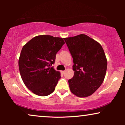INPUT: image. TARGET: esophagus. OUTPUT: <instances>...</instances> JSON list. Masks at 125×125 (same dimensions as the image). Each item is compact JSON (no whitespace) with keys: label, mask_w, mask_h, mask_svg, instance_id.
<instances>
[{"label":"esophagus","mask_w":125,"mask_h":125,"mask_svg":"<svg viewBox=\"0 0 125 125\" xmlns=\"http://www.w3.org/2000/svg\"><path fill=\"white\" fill-rule=\"evenodd\" d=\"M65 72V71H61V73H62V74H64Z\"/></svg>","instance_id":"obj_1"}]
</instances>
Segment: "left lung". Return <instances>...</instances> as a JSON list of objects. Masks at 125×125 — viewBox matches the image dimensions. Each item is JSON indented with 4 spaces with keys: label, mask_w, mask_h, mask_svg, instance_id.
<instances>
[{
    "label": "left lung",
    "mask_w": 125,
    "mask_h": 125,
    "mask_svg": "<svg viewBox=\"0 0 125 125\" xmlns=\"http://www.w3.org/2000/svg\"><path fill=\"white\" fill-rule=\"evenodd\" d=\"M73 60L71 92L78 97L93 94L103 83L107 62L101 44L84 34L64 38Z\"/></svg>",
    "instance_id": "1"
}]
</instances>
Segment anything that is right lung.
I'll return each instance as SVG.
<instances>
[{"mask_svg":"<svg viewBox=\"0 0 125 125\" xmlns=\"http://www.w3.org/2000/svg\"><path fill=\"white\" fill-rule=\"evenodd\" d=\"M65 44L62 38L50 35L34 37L22 48L19 68L24 83L32 93L46 96L53 92L60 72L51 67Z\"/></svg>","mask_w":125,"mask_h":125,"instance_id":"add662e5","label":"right lung"}]
</instances>
